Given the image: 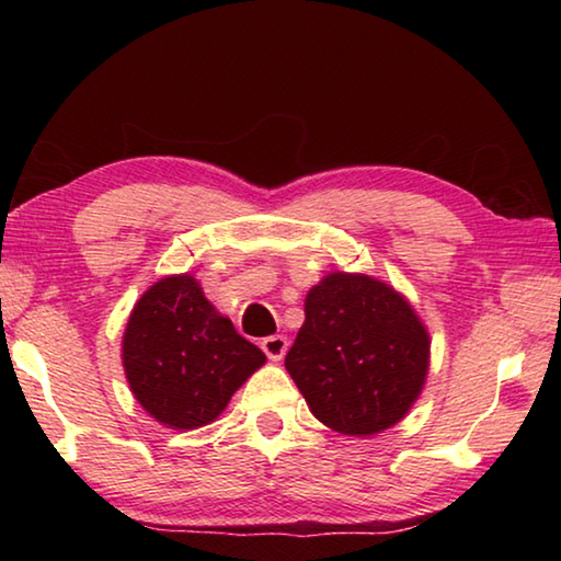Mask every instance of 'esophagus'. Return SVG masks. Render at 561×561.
Here are the masks:
<instances>
[{
  "mask_svg": "<svg viewBox=\"0 0 561 561\" xmlns=\"http://www.w3.org/2000/svg\"><path fill=\"white\" fill-rule=\"evenodd\" d=\"M260 346H262L264 354H267L272 360H282L284 354H287V348H289V341H287V336L274 334V336L262 339Z\"/></svg>",
  "mask_w": 561,
  "mask_h": 561,
  "instance_id": "34e87169",
  "label": "esophagus"
}]
</instances>
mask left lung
Wrapping results in <instances>:
<instances>
[{"label": "left lung", "instance_id": "8db88e82", "mask_svg": "<svg viewBox=\"0 0 561 561\" xmlns=\"http://www.w3.org/2000/svg\"><path fill=\"white\" fill-rule=\"evenodd\" d=\"M304 314L284 366L321 423L364 438L411 411L431 339L403 294L368 274L331 272L309 289Z\"/></svg>", "mask_w": 561, "mask_h": 561}]
</instances>
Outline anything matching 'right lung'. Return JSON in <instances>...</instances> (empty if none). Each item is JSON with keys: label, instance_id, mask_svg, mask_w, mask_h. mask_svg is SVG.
Segmentation results:
<instances>
[{"label": "right lung", "instance_id": "right-lung-1", "mask_svg": "<svg viewBox=\"0 0 561 561\" xmlns=\"http://www.w3.org/2000/svg\"><path fill=\"white\" fill-rule=\"evenodd\" d=\"M267 360L205 299L190 274L156 282L130 311L123 368L136 401L158 423L193 431L213 423Z\"/></svg>", "mask_w": 561, "mask_h": 561}]
</instances>
